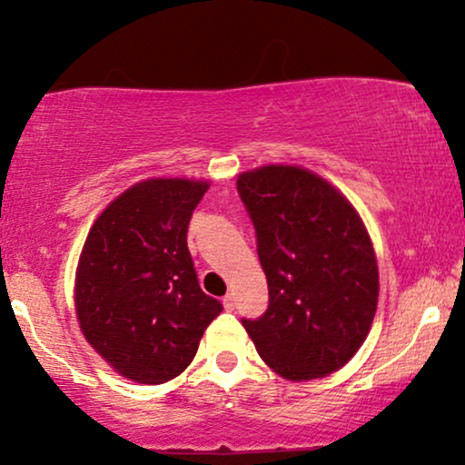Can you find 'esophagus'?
<instances>
[{
    "label": "esophagus",
    "instance_id": "1",
    "mask_svg": "<svg viewBox=\"0 0 465 465\" xmlns=\"http://www.w3.org/2000/svg\"><path fill=\"white\" fill-rule=\"evenodd\" d=\"M222 302H224V309L226 311H234V307H237V302H234V296L232 294H226L224 301H222Z\"/></svg>",
    "mask_w": 465,
    "mask_h": 465
}]
</instances>
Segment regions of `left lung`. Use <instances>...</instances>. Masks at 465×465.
<instances>
[{"mask_svg": "<svg viewBox=\"0 0 465 465\" xmlns=\"http://www.w3.org/2000/svg\"><path fill=\"white\" fill-rule=\"evenodd\" d=\"M269 307L241 320L260 358L292 381L320 379L358 353L379 301L364 222L320 175L288 164L241 173Z\"/></svg>", "mask_w": 465, "mask_h": 465, "instance_id": "obj_1", "label": "left lung"}]
</instances>
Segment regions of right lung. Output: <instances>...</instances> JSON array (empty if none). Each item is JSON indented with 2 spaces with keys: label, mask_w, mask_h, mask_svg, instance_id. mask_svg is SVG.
I'll use <instances>...</instances> for the list:
<instances>
[{
  "label": "right lung",
  "mask_w": 465,
  "mask_h": 465,
  "mask_svg": "<svg viewBox=\"0 0 465 465\" xmlns=\"http://www.w3.org/2000/svg\"><path fill=\"white\" fill-rule=\"evenodd\" d=\"M207 182L145 180L112 201L75 271V313L91 347L135 383H167L222 313L196 279L186 234Z\"/></svg>",
  "instance_id": "right-lung-1"
}]
</instances>
